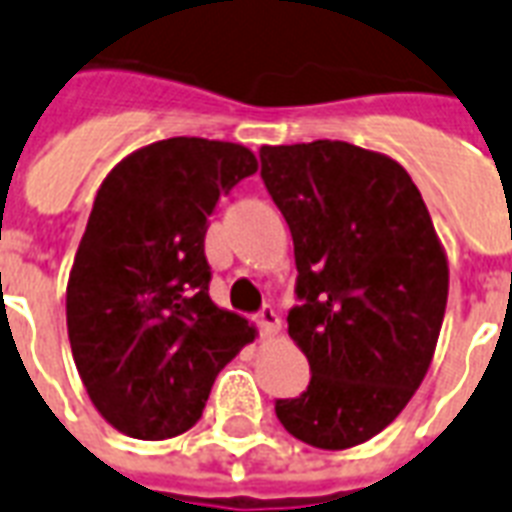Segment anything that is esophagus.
<instances>
[{"label":"esophagus","mask_w":512,"mask_h":512,"mask_svg":"<svg viewBox=\"0 0 512 512\" xmlns=\"http://www.w3.org/2000/svg\"><path fill=\"white\" fill-rule=\"evenodd\" d=\"M256 323H259V331L264 336H275L280 331V318L272 307H261L259 315H256Z\"/></svg>","instance_id":"34e87169"}]
</instances>
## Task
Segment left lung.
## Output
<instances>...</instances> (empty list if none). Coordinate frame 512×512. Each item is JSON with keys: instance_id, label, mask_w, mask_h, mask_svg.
I'll list each match as a JSON object with an SVG mask.
<instances>
[{"instance_id": "left-lung-1", "label": "left lung", "mask_w": 512, "mask_h": 512, "mask_svg": "<svg viewBox=\"0 0 512 512\" xmlns=\"http://www.w3.org/2000/svg\"><path fill=\"white\" fill-rule=\"evenodd\" d=\"M259 157L293 237L288 334L312 374L275 414L315 449H350L382 433L425 379L449 264L422 194L390 157L344 141L261 146Z\"/></svg>"}]
</instances>
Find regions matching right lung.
I'll use <instances>...</instances> for the list:
<instances>
[{
  "instance_id": "obj_1",
  "label": "right lung",
  "mask_w": 512,
  "mask_h": 512,
  "mask_svg": "<svg viewBox=\"0 0 512 512\" xmlns=\"http://www.w3.org/2000/svg\"><path fill=\"white\" fill-rule=\"evenodd\" d=\"M256 168L240 144L165 138L122 160L95 194L66 326L93 406L130 438L197 425L216 374L256 336L211 301L205 259L216 205Z\"/></svg>"
}]
</instances>
